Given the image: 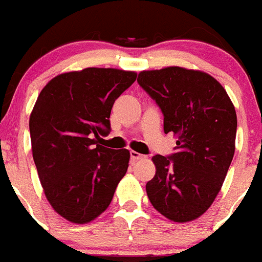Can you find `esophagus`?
<instances>
[{
	"label": "esophagus",
	"instance_id": "34e87169",
	"mask_svg": "<svg viewBox=\"0 0 262 262\" xmlns=\"http://www.w3.org/2000/svg\"><path fill=\"white\" fill-rule=\"evenodd\" d=\"M144 158H145L144 155L139 154L137 151H134V150H131V151H130V159H131L132 163L137 162V160H140V159H144Z\"/></svg>",
	"mask_w": 262,
	"mask_h": 262
}]
</instances>
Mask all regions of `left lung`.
<instances>
[{
  "instance_id": "left-lung-1",
  "label": "left lung",
  "mask_w": 262,
  "mask_h": 262,
  "mask_svg": "<svg viewBox=\"0 0 262 262\" xmlns=\"http://www.w3.org/2000/svg\"><path fill=\"white\" fill-rule=\"evenodd\" d=\"M137 82L162 110L165 134L177 137L174 154L152 157L147 198L173 222L198 219L215 200L234 155V105L219 81L198 70L141 71Z\"/></svg>"
}]
</instances>
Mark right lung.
Listing matches in <instances>:
<instances>
[{"label": "right lung", "mask_w": 262, "mask_h": 262, "mask_svg": "<svg viewBox=\"0 0 262 262\" xmlns=\"http://www.w3.org/2000/svg\"><path fill=\"white\" fill-rule=\"evenodd\" d=\"M134 71L89 67L53 77L30 115L32 151L47 200L57 214L85 224L110 206L130 160L127 149L100 145L115 100Z\"/></svg>", "instance_id": "add662e5"}]
</instances>
